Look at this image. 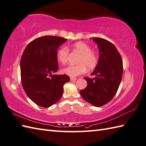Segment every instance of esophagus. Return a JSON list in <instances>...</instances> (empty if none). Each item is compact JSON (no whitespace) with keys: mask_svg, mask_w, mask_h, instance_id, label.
Returning <instances> with one entry per match:
<instances>
[{"mask_svg":"<svg viewBox=\"0 0 146 146\" xmlns=\"http://www.w3.org/2000/svg\"><path fill=\"white\" fill-rule=\"evenodd\" d=\"M76 78H72V77H71L70 78V80L71 81H72V82H74V81H75V80H76Z\"/></svg>","mask_w":146,"mask_h":146,"instance_id":"34e87169","label":"esophagus"}]
</instances>
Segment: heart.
<instances>
[{
  "label": "heart",
  "instance_id": "heart-1",
  "mask_svg": "<svg viewBox=\"0 0 146 146\" xmlns=\"http://www.w3.org/2000/svg\"><path fill=\"white\" fill-rule=\"evenodd\" d=\"M73 52H77L80 56L76 65H70L62 70L63 73L72 78L84 73L86 70H92L97 66L98 63V56L96 52L92 51V48L85 42H78L71 47ZM69 49L66 47L60 48L57 52L58 60L63 64H66L69 57Z\"/></svg>",
  "mask_w": 146,
  "mask_h": 146
}]
</instances>
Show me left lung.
I'll list each match as a JSON object with an SVG mask.
<instances>
[{
	"instance_id": "8db88e82",
	"label": "left lung",
	"mask_w": 146,
	"mask_h": 146,
	"mask_svg": "<svg viewBox=\"0 0 146 146\" xmlns=\"http://www.w3.org/2000/svg\"><path fill=\"white\" fill-rule=\"evenodd\" d=\"M99 49L98 63L91 75L94 78L85 77L86 87L80 90L82 97L96 107L109 102L119 89L123 74V62L113 44L107 40L93 38Z\"/></svg>"
}]
</instances>
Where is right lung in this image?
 Wrapping results in <instances>:
<instances>
[{"mask_svg": "<svg viewBox=\"0 0 146 146\" xmlns=\"http://www.w3.org/2000/svg\"><path fill=\"white\" fill-rule=\"evenodd\" d=\"M67 41L61 37L44 36L26 46L21 60V78L26 95L40 107H51L61 98L70 76L55 75L58 70L57 49Z\"/></svg>", "mask_w": 146, "mask_h": 146, "instance_id": "add662e5", "label": "right lung"}]
</instances>
